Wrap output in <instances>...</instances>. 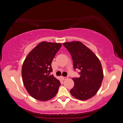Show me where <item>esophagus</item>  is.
<instances>
[{
  "instance_id": "1",
  "label": "esophagus",
  "mask_w": 123,
  "mask_h": 123,
  "mask_svg": "<svg viewBox=\"0 0 123 123\" xmlns=\"http://www.w3.org/2000/svg\"><path fill=\"white\" fill-rule=\"evenodd\" d=\"M61 78L62 79V80H66L68 78V77H63V76H61Z\"/></svg>"
}]
</instances>
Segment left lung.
Segmentation results:
<instances>
[{
	"label": "left lung",
	"instance_id": "8db88e82",
	"mask_svg": "<svg viewBox=\"0 0 123 123\" xmlns=\"http://www.w3.org/2000/svg\"><path fill=\"white\" fill-rule=\"evenodd\" d=\"M71 55L74 68L80 70V77L72 78L75 83L70 93L81 100H86L95 95L103 80L101 64L97 56L86 46L78 41L63 43Z\"/></svg>",
	"mask_w": 123,
	"mask_h": 123
}]
</instances>
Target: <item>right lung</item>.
Here are the masks:
<instances>
[{
    "label": "right lung",
    "mask_w": 123,
    "mask_h": 123,
    "mask_svg": "<svg viewBox=\"0 0 123 123\" xmlns=\"http://www.w3.org/2000/svg\"><path fill=\"white\" fill-rule=\"evenodd\" d=\"M60 43L42 42L28 55L22 68L24 85L30 95L41 101L56 96L61 83L50 75L52 61L61 48Z\"/></svg>",
    "instance_id": "obj_1"
}]
</instances>
